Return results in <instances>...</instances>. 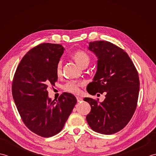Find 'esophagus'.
<instances>
[{
  "mask_svg": "<svg viewBox=\"0 0 156 156\" xmlns=\"http://www.w3.org/2000/svg\"><path fill=\"white\" fill-rule=\"evenodd\" d=\"M76 99H77V101L78 102H82V101H83V98H82V97H76Z\"/></svg>",
  "mask_w": 156,
  "mask_h": 156,
  "instance_id": "34e87169",
  "label": "esophagus"
}]
</instances>
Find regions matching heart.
I'll return each mask as SVG.
<instances>
[{
    "label": "heart",
    "mask_w": 156,
    "mask_h": 156,
    "mask_svg": "<svg viewBox=\"0 0 156 156\" xmlns=\"http://www.w3.org/2000/svg\"><path fill=\"white\" fill-rule=\"evenodd\" d=\"M72 58L82 68L87 67L90 63V57L87 52L83 50H77L73 53ZM62 70V62H58L55 68V72L57 76H60ZM83 85V83L80 81H69L63 86V89L66 92L72 94H78L80 91V87Z\"/></svg>",
    "instance_id": "heart-1"
}]
</instances>
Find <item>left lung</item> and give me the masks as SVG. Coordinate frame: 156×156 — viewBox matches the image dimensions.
I'll use <instances>...</instances> for the list:
<instances>
[{"mask_svg":"<svg viewBox=\"0 0 156 156\" xmlns=\"http://www.w3.org/2000/svg\"><path fill=\"white\" fill-rule=\"evenodd\" d=\"M88 49L98 57L97 71L88 85L92 95L105 92L99 99L84 98L90 105L87 121L92 130L111 135L123 129L137 108L140 78L133 62L123 49L107 41L90 42Z\"/></svg>","mask_w":156,"mask_h":156,"instance_id":"8db88e82","label":"left lung"}]
</instances>
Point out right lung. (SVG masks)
<instances>
[{
  "instance_id": "1",
  "label": "right lung",
  "mask_w": 156,
  "mask_h": 156,
  "mask_svg": "<svg viewBox=\"0 0 156 156\" xmlns=\"http://www.w3.org/2000/svg\"><path fill=\"white\" fill-rule=\"evenodd\" d=\"M64 50L62 45L49 43L35 46L22 58L12 82V97L23 122L44 137L62 130L77 102L68 92L55 101L48 98L47 88L58 80L55 68Z\"/></svg>"
}]
</instances>
